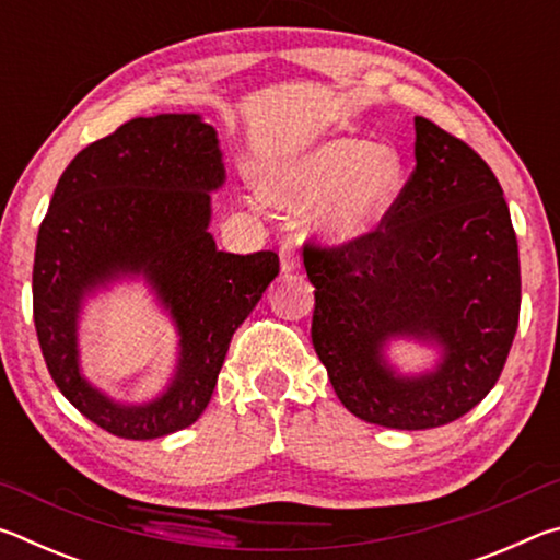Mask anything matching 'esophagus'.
Listing matches in <instances>:
<instances>
[{
	"instance_id": "obj_1",
	"label": "esophagus",
	"mask_w": 560,
	"mask_h": 560,
	"mask_svg": "<svg viewBox=\"0 0 560 560\" xmlns=\"http://www.w3.org/2000/svg\"><path fill=\"white\" fill-rule=\"evenodd\" d=\"M279 257H281V271H296L299 269V246L293 240L281 242L279 246Z\"/></svg>"
}]
</instances>
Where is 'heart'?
Listing matches in <instances>:
<instances>
[{"label":"heart","mask_w":560,"mask_h":560,"mask_svg":"<svg viewBox=\"0 0 560 560\" xmlns=\"http://www.w3.org/2000/svg\"><path fill=\"white\" fill-rule=\"evenodd\" d=\"M402 185L405 165L395 148L330 138L271 170L261 189L267 200L287 210L324 202L320 230L336 242H353L381 226Z\"/></svg>","instance_id":"obj_1"}]
</instances>
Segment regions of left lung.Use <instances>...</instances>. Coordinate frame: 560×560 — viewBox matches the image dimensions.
I'll return each instance as SVG.
<instances>
[{
    "instance_id": "1",
    "label": "left lung",
    "mask_w": 560,
    "mask_h": 560,
    "mask_svg": "<svg viewBox=\"0 0 560 560\" xmlns=\"http://www.w3.org/2000/svg\"><path fill=\"white\" fill-rule=\"evenodd\" d=\"M417 165L385 220L338 246H303L316 291L311 340L360 420L390 430L454 422L497 385L521 308L518 244L504 189L464 140L415 118ZM390 337L441 348L422 376H397Z\"/></svg>"
}]
</instances>
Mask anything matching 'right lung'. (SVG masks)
Returning a JSON list of instances; mask_svg holds the SVG:
<instances>
[{"mask_svg": "<svg viewBox=\"0 0 560 560\" xmlns=\"http://www.w3.org/2000/svg\"><path fill=\"white\" fill-rule=\"evenodd\" d=\"M222 183L217 130L197 113H163L83 148L54 189L36 236V336L66 400L116 438H165L205 412L234 330L279 273L273 252L217 249L207 226ZM136 272L176 320L180 360L163 396L122 406L80 373L78 314L86 292Z\"/></svg>", "mask_w": 560, "mask_h": 560, "instance_id": "add662e5", "label": "right lung"}]
</instances>
